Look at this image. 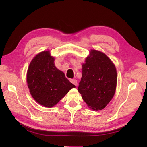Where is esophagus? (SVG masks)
Segmentation results:
<instances>
[{
  "instance_id": "1",
  "label": "esophagus",
  "mask_w": 147,
  "mask_h": 147,
  "mask_svg": "<svg viewBox=\"0 0 147 147\" xmlns=\"http://www.w3.org/2000/svg\"><path fill=\"white\" fill-rule=\"evenodd\" d=\"M70 82L73 83V85H74L75 86H76V85H77V84H78V82H77V80H76L71 79V80H70Z\"/></svg>"
}]
</instances>
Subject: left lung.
<instances>
[{
    "mask_svg": "<svg viewBox=\"0 0 147 147\" xmlns=\"http://www.w3.org/2000/svg\"><path fill=\"white\" fill-rule=\"evenodd\" d=\"M117 71L113 62L102 52L92 50L82 65L78 92L93 110H102L113 98L116 89Z\"/></svg>",
    "mask_w": 147,
    "mask_h": 147,
    "instance_id": "8db88e82",
    "label": "left lung"
}]
</instances>
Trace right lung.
I'll return each instance as SVG.
<instances>
[{
    "label": "right lung",
    "instance_id": "1",
    "mask_svg": "<svg viewBox=\"0 0 147 147\" xmlns=\"http://www.w3.org/2000/svg\"><path fill=\"white\" fill-rule=\"evenodd\" d=\"M54 62V57L49 51L39 53L31 61L26 76L32 97L49 108L57 104L71 89L75 88L63 72L56 68Z\"/></svg>",
    "mask_w": 147,
    "mask_h": 147
}]
</instances>
